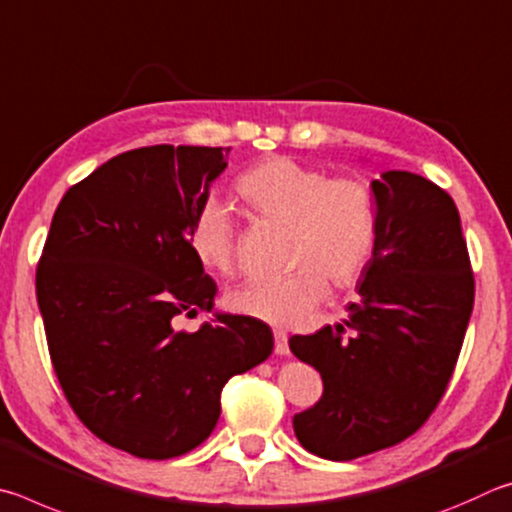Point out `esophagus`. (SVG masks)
Instances as JSON below:
<instances>
[{"instance_id": "1", "label": "esophagus", "mask_w": 512, "mask_h": 512, "mask_svg": "<svg viewBox=\"0 0 512 512\" xmlns=\"http://www.w3.org/2000/svg\"><path fill=\"white\" fill-rule=\"evenodd\" d=\"M274 351L279 355H288L290 346H288V333L281 328H274Z\"/></svg>"}]
</instances>
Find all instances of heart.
<instances>
[{"instance_id": "b5f03b06", "label": "heart", "mask_w": 512, "mask_h": 512, "mask_svg": "<svg viewBox=\"0 0 512 512\" xmlns=\"http://www.w3.org/2000/svg\"><path fill=\"white\" fill-rule=\"evenodd\" d=\"M238 193L261 218L290 227V265L297 270L240 283L229 292L231 310L294 326L324 301L328 281L346 290L362 279L375 247V197L364 177H330L290 157H270L240 175ZM188 242L209 272L236 270V224L222 200L200 206Z\"/></svg>"}]
</instances>
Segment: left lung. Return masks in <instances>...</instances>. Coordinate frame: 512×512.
Returning a JSON list of instances; mask_svg holds the SVG:
<instances>
[{
    "label": "left lung",
    "instance_id": "obj_1",
    "mask_svg": "<svg viewBox=\"0 0 512 512\" xmlns=\"http://www.w3.org/2000/svg\"><path fill=\"white\" fill-rule=\"evenodd\" d=\"M375 247L348 317L290 351L315 366L324 393L292 418L308 452L351 461L405 441L436 409L459 360L474 276L456 204L407 170L371 182Z\"/></svg>",
    "mask_w": 512,
    "mask_h": 512
}]
</instances>
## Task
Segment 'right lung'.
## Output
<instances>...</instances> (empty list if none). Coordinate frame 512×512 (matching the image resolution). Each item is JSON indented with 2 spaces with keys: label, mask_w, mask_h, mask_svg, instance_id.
Here are the masks:
<instances>
[{
  "label": "right lung",
  "mask_w": 512,
  "mask_h": 512,
  "mask_svg": "<svg viewBox=\"0 0 512 512\" xmlns=\"http://www.w3.org/2000/svg\"><path fill=\"white\" fill-rule=\"evenodd\" d=\"M229 148L150 146L71 186L35 274L49 355L89 432L139 459H173L209 438L229 378L272 355L261 319L211 312L215 281L193 256L191 224Z\"/></svg>",
  "instance_id": "right-lung-1"
}]
</instances>
